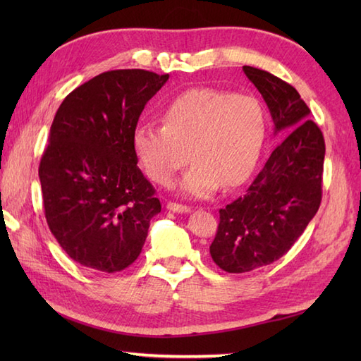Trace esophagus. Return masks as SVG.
Returning <instances> with one entry per match:
<instances>
[{
  "mask_svg": "<svg viewBox=\"0 0 361 361\" xmlns=\"http://www.w3.org/2000/svg\"><path fill=\"white\" fill-rule=\"evenodd\" d=\"M167 209L172 211V212H178V214H189V212H190L189 206L178 204V203H172V202L167 203Z\"/></svg>",
  "mask_w": 361,
  "mask_h": 361,
  "instance_id": "esophagus-1",
  "label": "esophagus"
}]
</instances>
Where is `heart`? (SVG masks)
Wrapping results in <instances>:
<instances>
[{
  "mask_svg": "<svg viewBox=\"0 0 361 361\" xmlns=\"http://www.w3.org/2000/svg\"><path fill=\"white\" fill-rule=\"evenodd\" d=\"M163 126L140 124L132 144L144 173L159 186L194 166L181 180V192L208 198L220 186H239L251 175L265 140V114L255 97L211 88L176 96L161 113Z\"/></svg>",
  "mask_w": 361,
  "mask_h": 361,
  "instance_id": "heart-1",
  "label": "heart"
}]
</instances>
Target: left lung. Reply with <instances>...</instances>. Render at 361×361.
<instances>
[{
	"label": "left lung",
	"instance_id": "8db88e82",
	"mask_svg": "<svg viewBox=\"0 0 361 361\" xmlns=\"http://www.w3.org/2000/svg\"><path fill=\"white\" fill-rule=\"evenodd\" d=\"M243 73L262 94L282 142L247 192L220 209L209 252L228 273L270 265L299 239L319 208L326 153L323 133L293 87L252 66Z\"/></svg>",
	"mask_w": 361,
	"mask_h": 361
}]
</instances>
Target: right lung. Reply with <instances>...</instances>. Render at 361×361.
Wrapping results in <instances>:
<instances>
[{
	"label": "right lung",
	"instance_id": "obj_1",
	"mask_svg": "<svg viewBox=\"0 0 361 361\" xmlns=\"http://www.w3.org/2000/svg\"><path fill=\"white\" fill-rule=\"evenodd\" d=\"M167 79L144 70L102 73L68 94L52 121L38 167L44 216L83 267L114 273L133 264L161 212L136 166L132 136Z\"/></svg>",
	"mask_w": 361,
	"mask_h": 361
}]
</instances>
